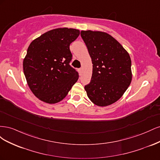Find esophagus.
I'll return each mask as SVG.
<instances>
[{"label": "esophagus", "instance_id": "obj_1", "mask_svg": "<svg viewBox=\"0 0 160 160\" xmlns=\"http://www.w3.org/2000/svg\"><path fill=\"white\" fill-rule=\"evenodd\" d=\"M78 71H79V75H81V74H82V69H81V68H80V69H78Z\"/></svg>", "mask_w": 160, "mask_h": 160}]
</instances>
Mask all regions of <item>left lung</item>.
Here are the masks:
<instances>
[{"label": "left lung", "mask_w": 160, "mask_h": 160, "mask_svg": "<svg viewBox=\"0 0 160 160\" xmlns=\"http://www.w3.org/2000/svg\"><path fill=\"white\" fill-rule=\"evenodd\" d=\"M93 64L90 83L85 86L89 99L105 107L119 100L132 79V61L123 46L109 34L81 31Z\"/></svg>", "instance_id": "1"}]
</instances>
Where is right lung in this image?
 <instances>
[{"label":"right lung","instance_id":"1","mask_svg":"<svg viewBox=\"0 0 160 160\" xmlns=\"http://www.w3.org/2000/svg\"><path fill=\"white\" fill-rule=\"evenodd\" d=\"M79 34L75 28H58L42 34L28 46L24 74L32 93L43 102H59L78 80V72L69 65V46Z\"/></svg>","mask_w":160,"mask_h":160}]
</instances>
